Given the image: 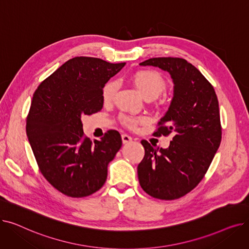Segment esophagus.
<instances>
[{"label":"esophagus","mask_w":249,"mask_h":249,"mask_svg":"<svg viewBox=\"0 0 249 249\" xmlns=\"http://www.w3.org/2000/svg\"><path fill=\"white\" fill-rule=\"evenodd\" d=\"M122 142L124 143H128V142H131L132 141V137L131 136H129L128 134H122Z\"/></svg>","instance_id":"obj_1"}]
</instances>
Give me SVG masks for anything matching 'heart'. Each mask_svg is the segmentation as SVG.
I'll return each mask as SVG.
<instances>
[{
  "mask_svg": "<svg viewBox=\"0 0 249 249\" xmlns=\"http://www.w3.org/2000/svg\"><path fill=\"white\" fill-rule=\"evenodd\" d=\"M131 81L133 86L144 99L158 98L164 90L166 84L160 73L155 71H138L132 76ZM117 90V83L114 81L108 82L103 89V100L106 104L111 103ZM122 122L129 128H135L138 123L146 122L145 117H131L122 116Z\"/></svg>",
  "mask_w": 249,
  "mask_h": 249,
  "instance_id": "1",
  "label": "heart"
}]
</instances>
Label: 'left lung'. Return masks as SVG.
Listing matches in <instances>:
<instances>
[{
	"label": "left lung",
	"instance_id": "left-lung-1",
	"mask_svg": "<svg viewBox=\"0 0 249 249\" xmlns=\"http://www.w3.org/2000/svg\"><path fill=\"white\" fill-rule=\"evenodd\" d=\"M171 74L174 97L159 122L156 136L174 133L167 148L142 140L144 158L138 164L141 188L160 200H175L198 186L221 142L219 103L213 86L184 58L154 57L140 63Z\"/></svg>",
	"mask_w": 249,
	"mask_h": 249
}]
</instances>
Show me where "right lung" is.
<instances>
[{"label": "right lung", "mask_w": 249, "mask_h": 249, "mask_svg": "<svg viewBox=\"0 0 249 249\" xmlns=\"http://www.w3.org/2000/svg\"><path fill=\"white\" fill-rule=\"evenodd\" d=\"M124 65L73 57L35 90L26 133L41 174L65 196L83 198L99 191L109 162L122 146L116 130L90 141L84 135L82 116L102 110L103 88Z\"/></svg>", "instance_id": "add662e5"}]
</instances>
